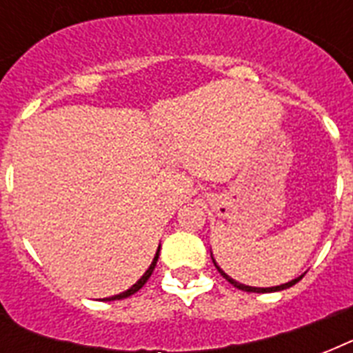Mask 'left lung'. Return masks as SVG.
I'll use <instances>...</instances> for the list:
<instances>
[{
    "label": "left lung",
    "mask_w": 353,
    "mask_h": 353,
    "mask_svg": "<svg viewBox=\"0 0 353 353\" xmlns=\"http://www.w3.org/2000/svg\"><path fill=\"white\" fill-rule=\"evenodd\" d=\"M210 256H212V254H210ZM212 262H214V258H212ZM214 265H216V269H218V271H220V273H221V276H223V279H225V280H229V282H231V284L234 285V288H238V290H241V291H249V293H271V291L288 290V288H291V285H295L296 282H299V280H301L302 276H304V274H301L299 279L291 280V282H285V284L274 285V288H252V285L240 284V282H236V280H232L231 276H229V274H225V273H223V271H221L220 268H218V263H216V262H214Z\"/></svg>",
    "instance_id": "left-lung-1"
}]
</instances>
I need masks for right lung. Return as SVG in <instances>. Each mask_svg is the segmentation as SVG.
<instances>
[{
	"label": "right lung",
	"instance_id": "right-lung-1",
	"mask_svg": "<svg viewBox=\"0 0 353 353\" xmlns=\"http://www.w3.org/2000/svg\"><path fill=\"white\" fill-rule=\"evenodd\" d=\"M159 249H161V245L157 247V252H155L154 260H152V263H150V268L146 269V273H144L143 276H141V279H139L137 282H135V284L132 285V288H130V290L122 291V293H119V295H113V296H110V299H104V301H121V299H126V296L133 295V293H137V291L141 290V288H143L144 284H146V280H148L150 276H152V273H154V269H155V263H157V258H159Z\"/></svg>",
	"mask_w": 353,
	"mask_h": 353
}]
</instances>
